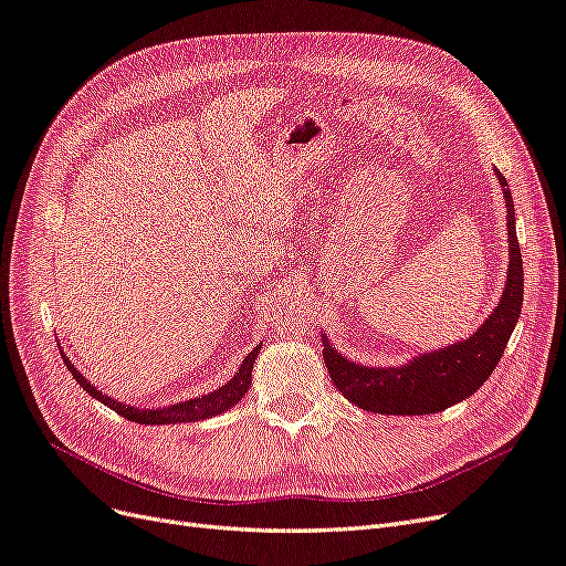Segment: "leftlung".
Instances as JSON below:
<instances>
[{
  "label": "left lung",
  "instance_id": "left-lung-1",
  "mask_svg": "<svg viewBox=\"0 0 566 566\" xmlns=\"http://www.w3.org/2000/svg\"><path fill=\"white\" fill-rule=\"evenodd\" d=\"M507 202V243L510 269L503 297L493 314L470 339L447 349L422 354L401 368H366L342 358L323 339V361L333 385L358 408L387 416H427L439 413L486 382L499 366L507 339L515 331L524 300V269L515 231V205L505 177L495 169Z\"/></svg>",
  "mask_w": 566,
  "mask_h": 566
}]
</instances>
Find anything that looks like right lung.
<instances>
[{"instance_id":"right-lung-1","label":"right lung","mask_w":566,"mask_h":566,"mask_svg":"<svg viewBox=\"0 0 566 566\" xmlns=\"http://www.w3.org/2000/svg\"><path fill=\"white\" fill-rule=\"evenodd\" d=\"M256 354H260V347H254L245 356V361L233 375V380H229L227 385H221L217 391L205 394V397H198V399H191V401L167 406V408H144V410L125 406V403H119V401L106 397V394H101L87 378H84V375H80V370L71 361H67L65 356H63V361H65L67 370L73 373V378L80 382V387L84 391H90L92 397L98 399L101 403H106L108 408H113L115 413H119L132 422H139V424H167V422H196V420L212 418V416L224 413V410H229L235 401H241L245 397L248 387H250V380H252V366H254Z\"/></svg>"}]
</instances>
